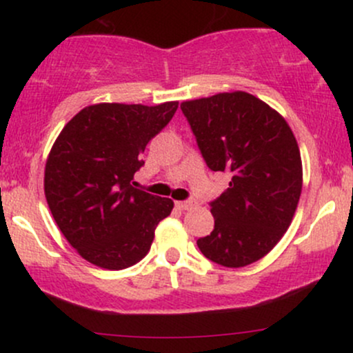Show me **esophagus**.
Instances as JSON below:
<instances>
[{"mask_svg": "<svg viewBox=\"0 0 353 353\" xmlns=\"http://www.w3.org/2000/svg\"><path fill=\"white\" fill-rule=\"evenodd\" d=\"M197 205L196 201H177L176 202V208L181 209V210H189V209H194Z\"/></svg>", "mask_w": 353, "mask_h": 353, "instance_id": "1", "label": "esophagus"}]
</instances>
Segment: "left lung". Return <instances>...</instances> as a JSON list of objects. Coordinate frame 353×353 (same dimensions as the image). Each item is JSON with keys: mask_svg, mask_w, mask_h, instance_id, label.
Segmentation results:
<instances>
[{"mask_svg": "<svg viewBox=\"0 0 353 353\" xmlns=\"http://www.w3.org/2000/svg\"><path fill=\"white\" fill-rule=\"evenodd\" d=\"M181 109L209 168L232 172L210 204L214 230L197 247L219 265L254 264L279 244L301 199L302 159L292 129L244 91L184 101Z\"/></svg>", "mask_w": 353, "mask_h": 353, "instance_id": "left-lung-1", "label": "left lung"}]
</instances>
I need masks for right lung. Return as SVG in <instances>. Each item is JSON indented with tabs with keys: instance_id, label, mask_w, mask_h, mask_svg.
Instances as JSON below:
<instances>
[{
	"instance_id": "obj_1",
	"label": "right lung",
	"mask_w": 353,
	"mask_h": 353,
	"mask_svg": "<svg viewBox=\"0 0 353 353\" xmlns=\"http://www.w3.org/2000/svg\"><path fill=\"white\" fill-rule=\"evenodd\" d=\"M179 103L86 106L56 137L44 165V196L81 257L108 270L137 264L174 202L131 185L143 152Z\"/></svg>"
}]
</instances>
